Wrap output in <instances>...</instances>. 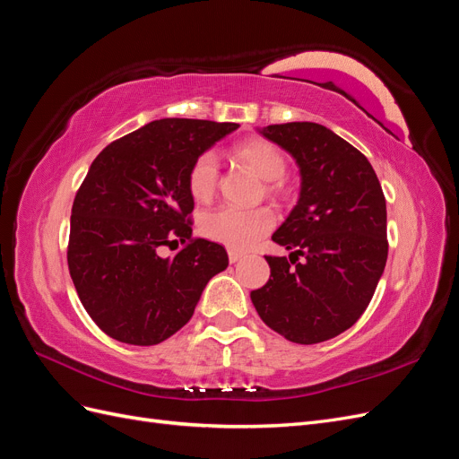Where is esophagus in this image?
<instances>
[{
	"label": "esophagus",
	"instance_id": "obj_1",
	"mask_svg": "<svg viewBox=\"0 0 459 459\" xmlns=\"http://www.w3.org/2000/svg\"><path fill=\"white\" fill-rule=\"evenodd\" d=\"M228 256H230V262H231V264H235V262H239V260L243 258V253H239V251H231V248H230V251H228Z\"/></svg>",
	"mask_w": 459,
	"mask_h": 459
}]
</instances>
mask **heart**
<instances>
[{
	"label": "heart",
	"mask_w": 459,
	"mask_h": 459,
	"mask_svg": "<svg viewBox=\"0 0 459 459\" xmlns=\"http://www.w3.org/2000/svg\"><path fill=\"white\" fill-rule=\"evenodd\" d=\"M233 152L266 182H277L285 176L287 160L283 152L266 140L253 137V140L235 145ZM218 170L220 164L214 151H204L193 160L187 174V187L193 199L204 203L214 195ZM273 221L275 216L266 206H220L203 216L201 231L211 241L224 245L231 251H247L273 228Z\"/></svg>",
	"instance_id": "heart-1"
}]
</instances>
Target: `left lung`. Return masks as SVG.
<instances>
[{
  "instance_id": "left-lung-1",
  "label": "left lung",
  "mask_w": 459,
  "mask_h": 459,
  "mask_svg": "<svg viewBox=\"0 0 459 459\" xmlns=\"http://www.w3.org/2000/svg\"><path fill=\"white\" fill-rule=\"evenodd\" d=\"M258 132L297 160L300 195L272 235L290 255L266 256L270 280L251 300L287 341L324 342L358 322L383 275V189L362 152L322 124H272Z\"/></svg>"
}]
</instances>
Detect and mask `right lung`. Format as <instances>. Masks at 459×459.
<instances>
[{
    "mask_svg": "<svg viewBox=\"0 0 459 459\" xmlns=\"http://www.w3.org/2000/svg\"><path fill=\"white\" fill-rule=\"evenodd\" d=\"M238 128L152 120L91 162L74 197L66 260L80 302L108 337L137 346L172 337L206 283L228 268L224 247L191 238L187 174L201 152ZM178 242L185 248L174 257L160 255Z\"/></svg>",
    "mask_w": 459,
    "mask_h": 459,
    "instance_id": "obj_1",
    "label": "right lung"
}]
</instances>
